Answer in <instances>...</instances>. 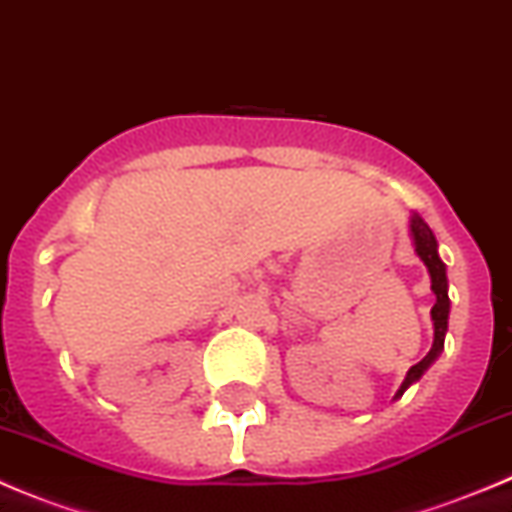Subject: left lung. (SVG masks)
I'll return each instance as SVG.
<instances>
[{"label": "left lung", "mask_w": 512, "mask_h": 512, "mask_svg": "<svg viewBox=\"0 0 512 512\" xmlns=\"http://www.w3.org/2000/svg\"><path fill=\"white\" fill-rule=\"evenodd\" d=\"M411 237H413V245H416V255L421 257L423 265L428 267V275H431V290H434V296H436L434 308H431V321H434V347H431V352H428L418 365H413L411 370H408V375H405L403 385H400V390L395 393V398H400V395L408 390V385H413V382H416L418 377L431 367V362L439 357L441 349H444L446 329H449V293H446L449 283H446V265L439 257V245H436L434 232L428 229V224L423 222L418 214L411 216Z\"/></svg>", "instance_id": "8db88e82"}]
</instances>
